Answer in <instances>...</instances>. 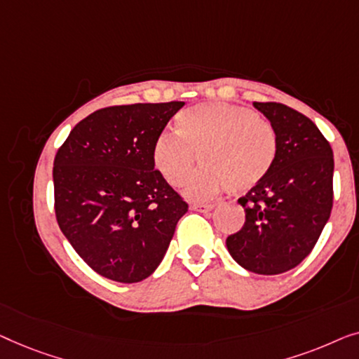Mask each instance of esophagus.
Wrapping results in <instances>:
<instances>
[{"label":"esophagus","mask_w":359,"mask_h":359,"mask_svg":"<svg viewBox=\"0 0 359 359\" xmlns=\"http://www.w3.org/2000/svg\"><path fill=\"white\" fill-rule=\"evenodd\" d=\"M194 211H200V213H208V211L215 210V205H203V203H195L190 206Z\"/></svg>","instance_id":"esophagus-1"}]
</instances>
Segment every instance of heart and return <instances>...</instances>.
<instances>
[{"label": "heart", "instance_id": "1", "mask_svg": "<svg viewBox=\"0 0 359 359\" xmlns=\"http://www.w3.org/2000/svg\"><path fill=\"white\" fill-rule=\"evenodd\" d=\"M180 131H165L154 144V164L170 185L189 179L196 161L203 164L189 180L185 195L206 200L229 189L250 190L269 175L276 156V135L254 110L210 102L185 110Z\"/></svg>", "mask_w": 359, "mask_h": 359}]
</instances>
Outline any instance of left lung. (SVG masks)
I'll return each instance as SVG.
<instances>
[{"mask_svg": "<svg viewBox=\"0 0 359 359\" xmlns=\"http://www.w3.org/2000/svg\"><path fill=\"white\" fill-rule=\"evenodd\" d=\"M276 135V156L266 177L239 205L245 211L241 231L226 239L242 269L278 275L311 254L330 218L333 153L316 123L276 102H254Z\"/></svg>", "mask_w": 359, "mask_h": 359, "instance_id": "left-lung-1", "label": "left lung"}]
</instances>
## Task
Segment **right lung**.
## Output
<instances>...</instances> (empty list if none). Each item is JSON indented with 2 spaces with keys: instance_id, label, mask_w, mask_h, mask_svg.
<instances>
[{
  "instance_id": "right-lung-1",
  "label": "right lung",
  "mask_w": 359,
  "mask_h": 359,
  "mask_svg": "<svg viewBox=\"0 0 359 359\" xmlns=\"http://www.w3.org/2000/svg\"><path fill=\"white\" fill-rule=\"evenodd\" d=\"M184 102L95 110L53 163L55 213L78 255L104 278L138 283L163 262L189 206L154 169V144Z\"/></svg>"
}]
</instances>
